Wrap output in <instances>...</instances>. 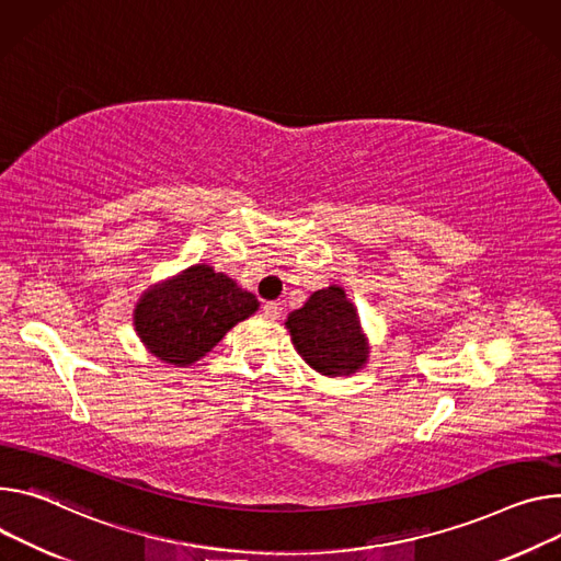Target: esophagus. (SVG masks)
Segmentation results:
<instances>
[{"instance_id":"obj_1","label":"esophagus","mask_w":561,"mask_h":561,"mask_svg":"<svg viewBox=\"0 0 561 561\" xmlns=\"http://www.w3.org/2000/svg\"><path fill=\"white\" fill-rule=\"evenodd\" d=\"M262 311H264V316H266V318L277 320V318L282 316V304H279V301H266Z\"/></svg>"}]
</instances>
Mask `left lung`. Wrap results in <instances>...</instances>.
Masks as SVG:
<instances>
[{
	"mask_svg": "<svg viewBox=\"0 0 561 561\" xmlns=\"http://www.w3.org/2000/svg\"><path fill=\"white\" fill-rule=\"evenodd\" d=\"M286 329L301 360L327 378L358 374L369 360L358 309L337 284L316 290L286 318Z\"/></svg>",
	"mask_w": 561,
	"mask_h": 561,
	"instance_id": "8db88e82",
	"label": "left lung"
}]
</instances>
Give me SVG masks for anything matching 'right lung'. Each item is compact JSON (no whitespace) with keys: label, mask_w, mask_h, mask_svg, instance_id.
I'll use <instances>...</instances> for the list:
<instances>
[{"label":"right lung","mask_w":561,"mask_h":561,"mask_svg":"<svg viewBox=\"0 0 561 561\" xmlns=\"http://www.w3.org/2000/svg\"><path fill=\"white\" fill-rule=\"evenodd\" d=\"M257 309V297L232 277L210 264H194L142 290L134 307V329L154 358L187 367Z\"/></svg>","instance_id":"right-lung-1"}]
</instances>
